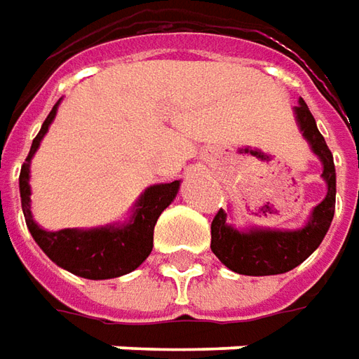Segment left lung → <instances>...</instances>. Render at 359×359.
I'll list each match as a JSON object with an SVG mask.
<instances>
[{
  "label": "left lung",
  "mask_w": 359,
  "mask_h": 359,
  "mask_svg": "<svg viewBox=\"0 0 359 359\" xmlns=\"http://www.w3.org/2000/svg\"><path fill=\"white\" fill-rule=\"evenodd\" d=\"M294 116L302 137L309 141L313 153L323 163V179L328 192L323 202L314 206L309 222L299 230H236L226 222L228 214L220 208L212 220L210 248L228 269L240 275L263 277L291 271L320 245L332 224L336 208V169L332 153L316 128V121L304 100H299V106H294Z\"/></svg>",
  "instance_id": "1"
}]
</instances>
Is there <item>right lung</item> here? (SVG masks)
Listing matches in <instances>:
<instances>
[{
	"mask_svg": "<svg viewBox=\"0 0 359 359\" xmlns=\"http://www.w3.org/2000/svg\"><path fill=\"white\" fill-rule=\"evenodd\" d=\"M60 100L53 106L50 114L46 116L41 131L33 139L31 151L19 175V192H21V208L25 214L27 228L31 231L36 245L45 251L48 259L57 263L58 267L74 273L84 279H114L126 273L137 269L141 263L149 257L153 250V230L159 220L161 212L169 206L179 192L180 180L153 184L149 187L133 206V214L126 224H109L102 228L90 230H43L31 214V159L45 137L48 126L57 116Z\"/></svg>",
	"mask_w": 359,
	"mask_h": 359,
	"instance_id": "add662e5",
	"label": "right lung"
}]
</instances>
